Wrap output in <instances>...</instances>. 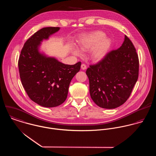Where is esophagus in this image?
<instances>
[{"instance_id":"esophagus-1","label":"esophagus","mask_w":156,"mask_h":156,"mask_svg":"<svg viewBox=\"0 0 156 156\" xmlns=\"http://www.w3.org/2000/svg\"><path fill=\"white\" fill-rule=\"evenodd\" d=\"M81 68L82 69H87V66L85 64H82L81 65Z\"/></svg>"}]
</instances>
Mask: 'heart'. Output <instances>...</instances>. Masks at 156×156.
<instances>
[{
  "label": "heart",
  "mask_w": 156,
  "mask_h": 156,
  "mask_svg": "<svg viewBox=\"0 0 156 156\" xmlns=\"http://www.w3.org/2000/svg\"><path fill=\"white\" fill-rule=\"evenodd\" d=\"M105 34L100 30L92 32L85 35L79 41V45L83 51H88L94 48L91 52V58L94 61L103 59L111 47V40L105 37ZM79 55V51H76Z\"/></svg>",
  "instance_id": "heart-1"
}]
</instances>
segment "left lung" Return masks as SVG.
<instances>
[{"label": "left lung", "instance_id": "1", "mask_svg": "<svg viewBox=\"0 0 156 156\" xmlns=\"http://www.w3.org/2000/svg\"><path fill=\"white\" fill-rule=\"evenodd\" d=\"M139 67L136 48L125 35L119 48L109 51L87 69L90 95L94 102L105 109H115L123 105L137 80Z\"/></svg>", "mask_w": 156, "mask_h": 156}]
</instances>
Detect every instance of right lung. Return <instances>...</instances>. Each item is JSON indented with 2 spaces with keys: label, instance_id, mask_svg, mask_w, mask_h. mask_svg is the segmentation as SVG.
I'll use <instances>...</instances> for the list:
<instances>
[{
  "label": "right lung",
  "instance_id": "obj_1",
  "mask_svg": "<svg viewBox=\"0 0 156 156\" xmlns=\"http://www.w3.org/2000/svg\"><path fill=\"white\" fill-rule=\"evenodd\" d=\"M59 29L44 27L32 35L23 45L18 62L20 77L27 95L45 108L56 107L66 101L69 83L81 66V62L66 65L38 51L41 41Z\"/></svg>",
  "mask_w": 156,
  "mask_h": 156
}]
</instances>
